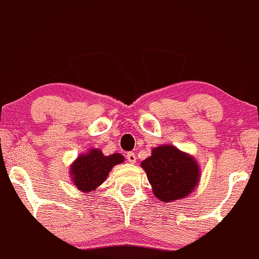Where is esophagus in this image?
<instances>
[{
	"instance_id": "1",
	"label": "esophagus",
	"mask_w": 259,
	"mask_h": 259,
	"mask_svg": "<svg viewBox=\"0 0 259 259\" xmlns=\"http://www.w3.org/2000/svg\"><path fill=\"white\" fill-rule=\"evenodd\" d=\"M126 159H128L130 163L135 164V163H136V155H135L134 152H128V154H126Z\"/></svg>"
}]
</instances>
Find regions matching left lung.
I'll return each instance as SVG.
<instances>
[{"mask_svg":"<svg viewBox=\"0 0 259 259\" xmlns=\"http://www.w3.org/2000/svg\"><path fill=\"white\" fill-rule=\"evenodd\" d=\"M141 166L154 195L165 203L188 197L201 180V167L194 156L171 144L152 148L151 156Z\"/></svg>","mask_w":259,"mask_h":259,"instance_id":"8db88e82","label":"left lung"}]
</instances>
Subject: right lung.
Instances as JSON below:
<instances>
[{
    "label": "right lung",
    "instance_id": "1",
    "mask_svg": "<svg viewBox=\"0 0 259 259\" xmlns=\"http://www.w3.org/2000/svg\"><path fill=\"white\" fill-rule=\"evenodd\" d=\"M124 162V156L112 154L104 156L100 149H89L70 164L71 182L83 194L96 190L107 180L112 167Z\"/></svg>",
    "mask_w": 259,
    "mask_h": 259
}]
</instances>
